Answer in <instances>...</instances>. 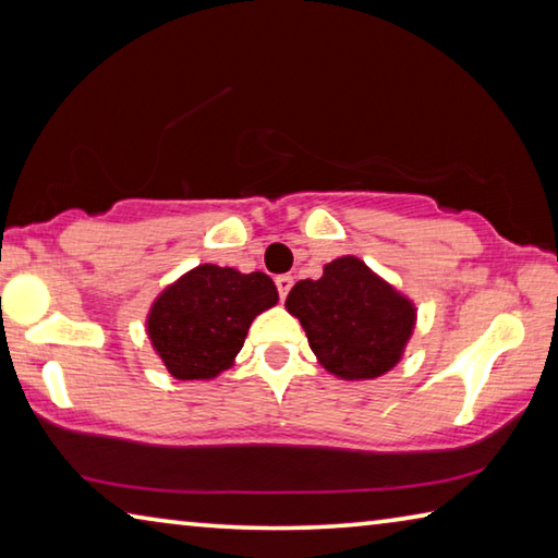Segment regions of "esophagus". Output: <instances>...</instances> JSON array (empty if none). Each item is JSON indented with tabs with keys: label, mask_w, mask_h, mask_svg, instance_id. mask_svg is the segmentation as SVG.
Here are the masks:
<instances>
[{
	"label": "esophagus",
	"mask_w": 558,
	"mask_h": 558,
	"mask_svg": "<svg viewBox=\"0 0 558 558\" xmlns=\"http://www.w3.org/2000/svg\"><path fill=\"white\" fill-rule=\"evenodd\" d=\"M276 286H278V295H280V300H286V298H288V292H290V288H292V276H278V278H276Z\"/></svg>",
	"instance_id": "1"
}]
</instances>
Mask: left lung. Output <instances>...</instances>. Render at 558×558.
<instances>
[{
  "mask_svg": "<svg viewBox=\"0 0 558 558\" xmlns=\"http://www.w3.org/2000/svg\"><path fill=\"white\" fill-rule=\"evenodd\" d=\"M286 307L317 362L347 381L391 372L415 327L413 302L356 256L327 263L323 278L295 282Z\"/></svg>",
  "mask_w": 558,
  "mask_h": 558,
  "instance_id": "obj_1",
  "label": "left lung"
}]
</instances>
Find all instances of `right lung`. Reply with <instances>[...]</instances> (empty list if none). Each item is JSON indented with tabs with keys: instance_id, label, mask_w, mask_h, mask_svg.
Masks as SVG:
<instances>
[{
	"instance_id": "add662e5",
	"label": "right lung",
	"mask_w": 558,
	"mask_h": 558,
	"mask_svg": "<svg viewBox=\"0 0 558 558\" xmlns=\"http://www.w3.org/2000/svg\"><path fill=\"white\" fill-rule=\"evenodd\" d=\"M276 302L278 288L266 272L204 263L159 292L147 337L174 379L209 381L231 369L251 323Z\"/></svg>"
}]
</instances>
